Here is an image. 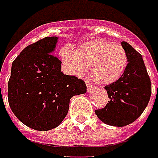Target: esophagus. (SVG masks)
I'll return each mask as SVG.
<instances>
[{"label":"esophagus","mask_w":158,"mask_h":158,"mask_svg":"<svg viewBox=\"0 0 158 158\" xmlns=\"http://www.w3.org/2000/svg\"><path fill=\"white\" fill-rule=\"evenodd\" d=\"M91 90H93V85H92V84H90V83H87V91L90 92Z\"/></svg>","instance_id":"esophagus-1"}]
</instances>
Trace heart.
Returning a JSON list of instances; mask_svg holds the SVG:
<instances>
[{
    "instance_id": "b5f03b06",
    "label": "heart",
    "mask_w": 158,
    "mask_h": 158,
    "mask_svg": "<svg viewBox=\"0 0 158 158\" xmlns=\"http://www.w3.org/2000/svg\"><path fill=\"white\" fill-rule=\"evenodd\" d=\"M60 56L69 73L82 76L90 67L91 79L105 86L117 82L128 65L127 53L122 46L104 39L85 43L75 52L64 47Z\"/></svg>"
}]
</instances>
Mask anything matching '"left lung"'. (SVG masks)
<instances>
[{"mask_svg":"<svg viewBox=\"0 0 158 158\" xmlns=\"http://www.w3.org/2000/svg\"><path fill=\"white\" fill-rule=\"evenodd\" d=\"M121 44L127 53V67L117 82L105 86L110 100L104 108L95 110L100 121L118 127L128 125L139 117L151 96V82L142 56L128 43Z\"/></svg>","mask_w":158,"mask_h":158,"instance_id":"left-lung-1","label":"left lung"}]
</instances>
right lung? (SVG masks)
Wrapping results in <instances>:
<instances>
[{
	"instance_id": "obj_1",
	"label": "right lung",
	"mask_w": 158,
	"mask_h": 158,
	"mask_svg": "<svg viewBox=\"0 0 158 158\" xmlns=\"http://www.w3.org/2000/svg\"><path fill=\"white\" fill-rule=\"evenodd\" d=\"M58 37H45L28 45L13 61L8 99L20 122L37 131L56 128L66 117L70 99L86 92L82 79L61 72L52 55Z\"/></svg>"
}]
</instances>
